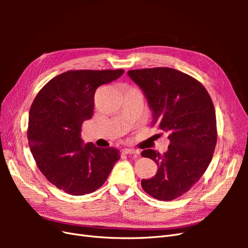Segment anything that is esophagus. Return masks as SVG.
<instances>
[{"mask_svg":"<svg viewBox=\"0 0 248 248\" xmlns=\"http://www.w3.org/2000/svg\"><path fill=\"white\" fill-rule=\"evenodd\" d=\"M124 154H134V155H139L140 154V151L139 150H136V149H129V148H125L122 150Z\"/></svg>","mask_w":248,"mask_h":248,"instance_id":"1","label":"esophagus"}]
</instances>
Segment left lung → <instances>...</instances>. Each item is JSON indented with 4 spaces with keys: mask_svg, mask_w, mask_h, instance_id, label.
Wrapping results in <instances>:
<instances>
[{
    "mask_svg": "<svg viewBox=\"0 0 248 248\" xmlns=\"http://www.w3.org/2000/svg\"><path fill=\"white\" fill-rule=\"evenodd\" d=\"M152 110V127L168 132L170 145L162 155L141 152L157 164L156 175L141 187L159 201L182 196L204 175L216 146V116L205 87L188 74L169 67L129 70Z\"/></svg>",
    "mask_w": 248,
    "mask_h": 248,
    "instance_id": "8db88e82",
    "label": "left lung"
}]
</instances>
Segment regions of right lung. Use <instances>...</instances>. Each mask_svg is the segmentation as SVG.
<instances>
[{
  "label": "right lung",
  "mask_w": 248,
  "mask_h": 248,
  "mask_svg": "<svg viewBox=\"0 0 248 248\" xmlns=\"http://www.w3.org/2000/svg\"><path fill=\"white\" fill-rule=\"evenodd\" d=\"M118 70H69L50 79L30 108L28 140L37 167L48 181L72 196L97 190L120 159V151L84 145L82 123L91 119L99 86L119 78Z\"/></svg>",
  "instance_id": "right-lung-1"
}]
</instances>
